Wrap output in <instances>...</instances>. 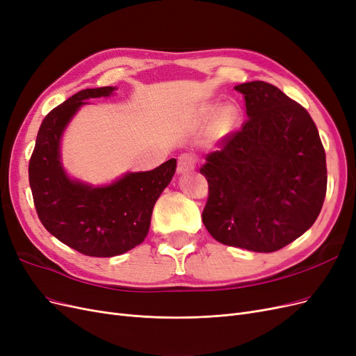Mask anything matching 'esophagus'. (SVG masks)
Instances as JSON below:
<instances>
[{
  "label": "esophagus",
  "instance_id": "esophagus-1",
  "mask_svg": "<svg viewBox=\"0 0 356 356\" xmlns=\"http://www.w3.org/2000/svg\"><path fill=\"white\" fill-rule=\"evenodd\" d=\"M196 168V157L191 153H184L178 157V172L179 174H186Z\"/></svg>",
  "mask_w": 356,
  "mask_h": 356
}]
</instances>
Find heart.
<instances>
[{
  "label": "heart",
  "mask_w": 356,
  "mask_h": 356,
  "mask_svg": "<svg viewBox=\"0 0 356 356\" xmlns=\"http://www.w3.org/2000/svg\"><path fill=\"white\" fill-rule=\"evenodd\" d=\"M236 118H238V108L233 105L225 106L222 108L220 117H218V122H217V129L220 132L227 131V129L234 123Z\"/></svg>",
  "instance_id": "heart-1"
}]
</instances>
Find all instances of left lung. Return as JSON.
Instances as JSON below:
<instances>
[{"label": "left lung", "mask_w": 356, "mask_h": 356, "mask_svg": "<svg viewBox=\"0 0 356 356\" xmlns=\"http://www.w3.org/2000/svg\"><path fill=\"white\" fill-rule=\"evenodd\" d=\"M248 120L200 168L209 186L202 221L215 241L254 252L281 250L316 221L327 161L316 124L276 86L250 81Z\"/></svg>", "instance_id": "1"}]
</instances>
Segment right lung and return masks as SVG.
<instances>
[{"instance_id": "add662e5", "label": "right lung", "mask_w": 356, "mask_h": 356, "mask_svg": "<svg viewBox=\"0 0 356 356\" xmlns=\"http://www.w3.org/2000/svg\"><path fill=\"white\" fill-rule=\"evenodd\" d=\"M106 86L72 95L42 120L29 160V186L38 218L62 243L89 257H114L143 243L154 203L175 174L170 159L148 172H129L110 186L71 179L60 163V136L88 99L110 96Z\"/></svg>"}]
</instances>
